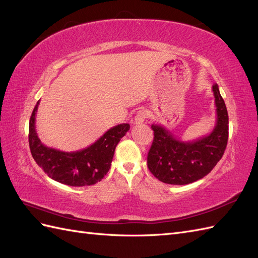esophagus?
Returning a JSON list of instances; mask_svg holds the SVG:
<instances>
[{
    "mask_svg": "<svg viewBox=\"0 0 258 258\" xmlns=\"http://www.w3.org/2000/svg\"><path fill=\"white\" fill-rule=\"evenodd\" d=\"M148 117V113L145 110H141L137 113V115L135 116V123L136 124H140L143 123L145 121V119Z\"/></svg>",
    "mask_w": 258,
    "mask_h": 258,
    "instance_id": "1",
    "label": "esophagus"
}]
</instances>
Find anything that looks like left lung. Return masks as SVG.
<instances>
[{
	"label": "left lung",
	"instance_id": "left-lung-1",
	"mask_svg": "<svg viewBox=\"0 0 258 258\" xmlns=\"http://www.w3.org/2000/svg\"><path fill=\"white\" fill-rule=\"evenodd\" d=\"M216 123L208 136L184 142L161 124H152L154 140L147 155V167L166 184L185 185L209 174L223 157L228 141V113L217 84L212 87Z\"/></svg>",
	"mask_w": 258,
	"mask_h": 258
}]
</instances>
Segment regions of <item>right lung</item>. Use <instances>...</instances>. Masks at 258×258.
Returning <instances> with one entry per match:
<instances>
[{
    "instance_id": "1",
    "label": "right lung",
    "mask_w": 258,
    "mask_h": 258,
    "mask_svg": "<svg viewBox=\"0 0 258 258\" xmlns=\"http://www.w3.org/2000/svg\"><path fill=\"white\" fill-rule=\"evenodd\" d=\"M38 104L40 101L29 122V145L35 162L49 177L61 184L81 187L100 182L110 170L115 148L130 129V124H117L84 150L61 152L45 146L37 137L35 115Z\"/></svg>"
}]
</instances>
